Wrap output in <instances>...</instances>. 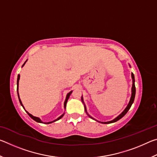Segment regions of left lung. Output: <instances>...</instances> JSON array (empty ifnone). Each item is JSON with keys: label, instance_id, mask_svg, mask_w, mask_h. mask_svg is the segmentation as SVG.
I'll return each mask as SVG.
<instances>
[{"label": "left lung", "instance_id": "left-lung-1", "mask_svg": "<svg viewBox=\"0 0 157 157\" xmlns=\"http://www.w3.org/2000/svg\"><path fill=\"white\" fill-rule=\"evenodd\" d=\"M129 66V67H131V66ZM132 95H131V98H130V100H129V102L128 103V105H127V106L126 107V108L124 109V111L122 112L120 115H118V116L116 117V118H115L114 119H113L112 121H107V122H100V121H97L96 119H95L93 118L92 116H91L89 115V114L88 113V112H87V110H86V105H85V103L84 102V99H83V96L82 95V98H81V100H82V103L84 104V109H85V111H86V113L87 115L89 116V118H92L93 120H94L95 121L97 122H99V123H102V124H109V123H115V122L118 121V120H120L121 118H123V117L125 115V114L127 113V111H129V109H130V107H131L132 105L133 104V102H134V98H135V94H136V88H135V79H134V75L133 74V73H132Z\"/></svg>", "mask_w": 157, "mask_h": 157}]
</instances>
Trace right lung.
<instances>
[{"label": "right lung", "instance_id": "add662e5", "mask_svg": "<svg viewBox=\"0 0 157 157\" xmlns=\"http://www.w3.org/2000/svg\"><path fill=\"white\" fill-rule=\"evenodd\" d=\"M27 61H28V59L25 61V63H23V66H22V67H23V66L25 65V63H26V62H27ZM19 79H20V75H18V78H17V94H18V100H19L20 104H21V105L22 106V107H23V109H25V108H24V107H23V104H22V102H21V99H20V97H19V94H18V82H19ZM72 92H73V91H71L69 92L68 94H67V95H66V99H65V101H64V103H63V107H64V109H66V103H67V101H68V100L69 97H70L71 94H72ZM25 111H26V113H27L28 114L29 116H30L32 119H33V120H34V121L37 122V123H44V122L42 121L41 120V119L39 118V117L34 116L33 115H32L31 113H29L28 111H26L25 109ZM64 113H65V112L63 113H62V115H61L59 117H58V118H57V119H55V120H54V121H50V122H48V123H46V124H50V123H54V122L57 121H59V119L62 118V117L63 116V115H64Z\"/></svg>", "mask_w": 157, "mask_h": 157}]
</instances>
